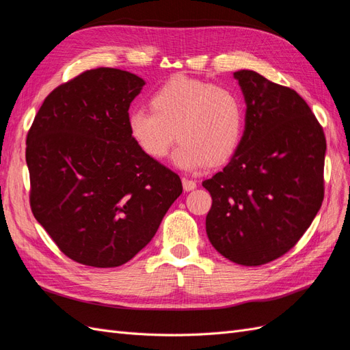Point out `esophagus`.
Returning <instances> with one entry per match:
<instances>
[{"instance_id":"1","label":"esophagus","mask_w":350,"mask_h":350,"mask_svg":"<svg viewBox=\"0 0 350 350\" xmlns=\"http://www.w3.org/2000/svg\"><path fill=\"white\" fill-rule=\"evenodd\" d=\"M183 187L185 191H193L194 188H197V184H196V181H193V179L183 178Z\"/></svg>"}]
</instances>
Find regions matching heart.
<instances>
[{"label": "heart", "mask_w": 350, "mask_h": 350, "mask_svg": "<svg viewBox=\"0 0 350 350\" xmlns=\"http://www.w3.org/2000/svg\"><path fill=\"white\" fill-rule=\"evenodd\" d=\"M150 109L134 111L129 130L140 150L163 159L175 139L174 161L184 169L206 162L220 165L235 153L243 130V107L226 86L188 77H174L150 98Z\"/></svg>", "instance_id": "obj_1"}]
</instances>
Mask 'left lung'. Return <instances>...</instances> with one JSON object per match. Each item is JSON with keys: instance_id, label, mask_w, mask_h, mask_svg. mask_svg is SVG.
<instances>
[{"instance_id": "8db88e82", "label": "left lung", "mask_w": 350, "mask_h": 350, "mask_svg": "<svg viewBox=\"0 0 350 350\" xmlns=\"http://www.w3.org/2000/svg\"><path fill=\"white\" fill-rule=\"evenodd\" d=\"M245 130L224 171L206 179L208 241L225 258L261 266L295 247L324 198L325 137L295 90L251 70L234 72Z\"/></svg>"}]
</instances>
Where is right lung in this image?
Here are the masks:
<instances>
[{
	"label": "right lung",
	"instance_id": "1",
	"mask_svg": "<svg viewBox=\"0 0 350 350\" xmlns=\"http://www.w3.org/2000/svg\"><path fill=\"white\" fill-rule=\"evenodd\" d=\"M143 86L124 70L84 71L48 94L27 133L31 211L84 266L130 261L183 193L179 176L130 134L129 109Z\"/></svg>",
	"mask_w": 350,
	"mask_h": 350
}]
</instances>
